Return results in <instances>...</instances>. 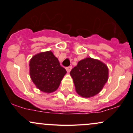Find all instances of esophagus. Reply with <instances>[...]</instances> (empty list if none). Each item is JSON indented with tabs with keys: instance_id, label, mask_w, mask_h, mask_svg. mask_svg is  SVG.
I'll return each mask as SVG.
<instances>
[{
	"instance_id": "esophagus-1",
	"label": "esophagus",
	"mask_w": 133,
	"mask_h": 133,
	"mask_svg": "<svg viewBox=\"0 0 133 133\" xmlns=\"http://www.w3.org/2000/svg\"><path fill=\"white\" fill-rule=\"evenodd\" d=\"M71 68H72V67L70 66H67V67H66V70L67 72H70V71H71Z\"/></svg>"
}]
</instances>
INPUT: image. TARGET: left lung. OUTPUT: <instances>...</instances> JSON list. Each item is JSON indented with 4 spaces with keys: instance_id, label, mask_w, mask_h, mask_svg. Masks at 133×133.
<instances>
[{
    "instance_id": "obj_1",
    "label": "left lung",
    "mask_w": 133,
    "mask_h": 133,
    "mask_svg": "<svg viewBox=\"0 0 133 133\" xmlns=\"http://www.w3.org/2000/svg\"><path fill=\"white\" fill-rule=\"evenodd\" d=\"M76 92L83 97H91L101 92L107 82V65L98 59L86 58L70 71Z\"/></svg>"
}]
</instances>
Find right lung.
<instances>
[{
	"label": "right lung",
	"mask_w": 133,
	"mask_h": 133,
	"mask_svg": "<svg viewBox=\"0 0 133 133\" xmlns=\"http://www.w3.org/2000/svg\"><path fill=\"white\" fill-rule=\"evenodd\" d=\"M66 71L51 51L34 55L29 62V74L36 87L42 92L57 90Z\"/></svg>",
	"instance_id": "add662e5"
}]
</instances>
